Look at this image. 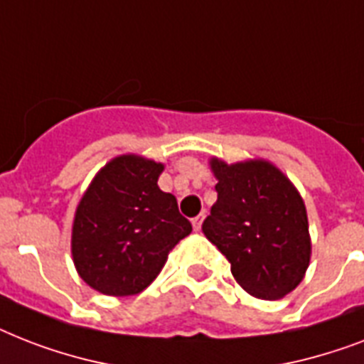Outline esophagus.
I'll return each mask as SVG.
<instances>
[{"instance_id": "1", "label": "esophagus", "mask_w": 364, "mask_h": 364, "mask_svg": "<svg viewBox=\"0 0 364 364\" xmlns=\"http://www.w3.org/2000/svg\"><path fill=\"white\" fill-rule=\"evenodd\" d=\"M203 220H205V214H199V216H196L193 220H191V225H193V229H196V231H199L200 229V223H203Z\"/></svg>"}]
</instances>
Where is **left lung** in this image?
Wrapping results in <instances>:
<instances>
[{
	"label": "left lung",
	"instance_id": "obj_1",
	"mask_svg": "<svg viewBox=\"0 0 364 364\" xmlns=\"http://www.w3.org/2000/svg\"><path fill=\"white\" fill-rule=\"evenodd\" d=\"M218 200L205 237L231 263L244 291L276 301L301 284L310 263L306 208L295 186L269 161L212 159Z\"/></svg>",
	"mask_w": 364,
	"mask_h": 364
}]
</instances>
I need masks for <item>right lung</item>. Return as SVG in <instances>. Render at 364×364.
I'll list each match as a JSON object with an SVG mask.
<instances>
[{
	"instance_id": "right-lung-1",
	"label": "right lung",
	"mask_w": 364,
	"mask_h": 364,
	"mask_svg": "<svg viewBox=\"0 0 364 364\" xmlns=\"http://www.w3.org/2000/svg\"><path fill=\"white\" fill-rule=\"evenodd\" d=\"M164 165L120 156L101 168L75 214L78 274L105 295H135L154 282L174 244L191 232L176 197L158 188Z\"/></svg>"
}]
</instances>
